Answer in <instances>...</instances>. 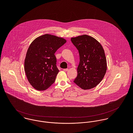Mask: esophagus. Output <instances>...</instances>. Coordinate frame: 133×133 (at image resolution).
Masks as SVG:
<instances>
[{
    "label": "esophagus",
    "instance_id": "esophagus-1",
    "mask_svg": "<svg viewBox=\"0 0 133 133\" xmlns=\"http://www.w3.org/2000/svg\"><path fill=\"white\" fill-rule=\"evenodd\" d=\"M63 70L64 71H65V72H66V71H68L69 70V69H63Z\"/></svg>",
    "mask_w": 133,
    "mask_h": 133
}]
</instances>
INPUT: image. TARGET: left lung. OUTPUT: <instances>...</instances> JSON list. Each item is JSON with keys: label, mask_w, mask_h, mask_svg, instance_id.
I'll use <instances>...</instances> for the list:
<instances>
[{"label": "left lung", "mask_w": 133, "mask_h": 133, "mask_svg": "<svg viewBox=\"0 0 133 133\" xmlns=\"http://www.w3.org/2000/svg\"><path fill=\"white\" fill-rule=\"evenodd\" d=\"M78 50L80 62L74 82L83 90L96 87L103 79L107 69V59L101 44L95 38L84 35L71 38Z\"/></svg>", "instance_id": "left-lung-1"}]
</instances>
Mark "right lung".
Wrapping results in <instances>:
<instances>
[{
	"instance_id": "right-lung-1",
	"label": "right lung",
	"mask_w": 133,
	"mask_h": 133,
	"mask_svg": "<svg viewBox=\"0 0 133 133\" xmlns=\"http://www.w3.org/2000/svg\"><path fill=\"white\" fill-rule=\"evenodd\" d=\"M66 42L62 38L45 34L30 44L24 60V71L30 83L38 91H44L55 81L59 72L54 54Z\"/></svg>"
}]
</instances>
